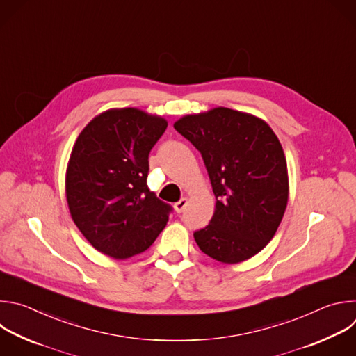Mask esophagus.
Masks as SVG:
<instances>
[{"label": "esophagus", "mask_w": 356, "mask_h": 356, "mask_svg": "<svg viewBox=\"0 0 356 356\" xmlns=\"http://www.w3.org/2000/svg\"><path fill=\"white\" fill-rule=\"evenodd\" d=\"M187 204H188L187 198H181L180 201H177V202L173 205V208H175V211H176L177 213H180V212L184 211V208L187 207Z\"/></svg>", "instance_id": "esophagus-1"}]
</instances>
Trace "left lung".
I'll return each mask as SVG.
<instances>
[{
	"label": "left lung",
	"mask_w": 356,
	"mask_h": 356,
	"mask_svg": "<svg viewBox=\"0 0 356 356\" xmlns=\"http://www.w3.org/2000/svg\"><path fill=\"white\" fill-rule=\"evenodd\" d=\"M173 127L200 152L216 197L209 223L194 232L202 253L236 264L261 252L282 220L289 193L282 145L261 118L215 107Z\"/></svg>",
	"instance_id": "obj_1"
}]
</instances>
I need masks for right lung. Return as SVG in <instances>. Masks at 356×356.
I'll return each instance as SVG.
<instances>
[{
  "label": "right lung",
  "mask_w": 356,
  "mask_h": 356,
  "mask_svg": "<svg viewBox=\"0 0 356 356\" xmlns=\"http://www.w3.org/2000/svg\"><path fill=\"white\" fill-rule=\"evenodd\" d=\"M168 127L140 108H110L78 136L65 173L72 220L100 253L122 260L145 252L172 207L147 186L148 156Z\"/></svg>",
  "instance_id": "obj_1"
}]
</instances>
